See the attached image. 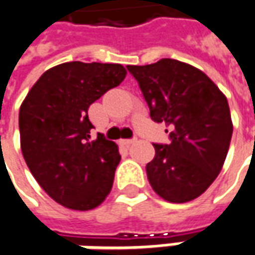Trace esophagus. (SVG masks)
Returning <instances> with one entry per match:
<instances>
[{
  "label": "esophagus",
  "mask_w": 255,
  "mask_h": 255,
  "mask_svg": "<svg viewBox=\"0 0 255 255\" xmlns=\"http://www.w3.org/2000/svg\"><path fill=\"white\" fill-rule=\"evenodd\" d=\"M120 142H121L123 145H126V146H129V145L135 142V138H131V139H121Z\"/></svg>",
  "instance_id": "1"
}]
</instances>
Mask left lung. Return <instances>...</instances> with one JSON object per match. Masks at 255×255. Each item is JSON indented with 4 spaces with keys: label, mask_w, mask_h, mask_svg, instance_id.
<instances>
[{
    "label": "left lung",
    "mask_w": 255,
    "mask_h": 255,
    "mask_svg": "<svg viewBox=\"0 0 255 255\" xmlns=\"http://www.w3.org/2000/svg\"><path fill=\"white\" fill-rule=\"evenodd\" d=\"M127 69L151 119L171 129V142L154 144V159L146 163L151 186L172 203L196 199L217 178L230 146L233 123L226 96L202 70L175 59Z\"/></svg>",
    "instance_id": "1"
}]
</instances>
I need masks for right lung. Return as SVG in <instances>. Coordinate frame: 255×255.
Returning a JSON list of instances; mask_svg holds the SVG:
<instances>
[{"mask_svg":"<svg viewBox=\"0 0 255 255\" xmlns=\"http://www.w3.org/2000/svg\"><path fill=\"white\" fill-rule=\"evenodd\" d=\"M127 75L119 63L67 62L46 70L19 109L21 149L33 178L53 200L90 210L110 193L121 155L97 134L87 111Z\"/></svg>","mask_w":255,"mask_h":255,"instance_id":"add662e5","label":"right lung"}]
</instances>
